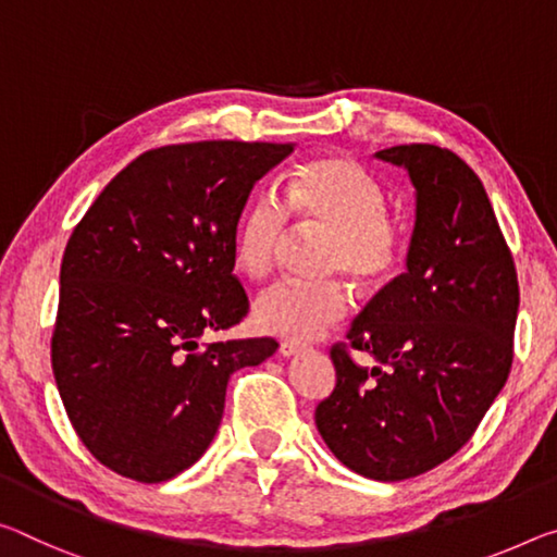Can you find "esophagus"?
Here are the masks:
<instances>
[{
    "label": "esophagus",
    "instance_id": "1",
    "mask_svg": "<svg viewBox=\"0 0 557 557\" xmlns=\"http://www.w3.org/2000/svg\"><path fill=\"white\" fill-rule=\"evenodd\" d=\"M299 351H302V347H299V344H295V342H282L280 349H277V355L289 359V357H297Z\"/></svg>",
    "mask_w": 557,
    "mask_h": 557
}]
</instances>
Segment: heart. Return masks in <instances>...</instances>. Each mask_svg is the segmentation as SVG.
I'll list each match as a JSON object with an SVG mask.
<instances>
[{"mask_svg":"<svg viewBox=\"0 0 557 557\" xmlns=\"http://www.w3.org/2000/svg\"><path fill=\"white\" fill-rule=\"evenodd\" d=\"M389 196L364 165L330 156L307 163L289 178L285 208L268 190L255 193L237 215L231 255L240 275L260 280L287 243V215L299 225L330 233L324 250L326 275H347L361 287H382L404 262V237L389 220ZM351 310L342 280L317 285L277 282L258 295L252 324L258 332L289 342H314Z\"/></svg>","mask_w":557,"mask_h":557,"instance_id":"b5f03b06","label":"heart"}]
</instances>
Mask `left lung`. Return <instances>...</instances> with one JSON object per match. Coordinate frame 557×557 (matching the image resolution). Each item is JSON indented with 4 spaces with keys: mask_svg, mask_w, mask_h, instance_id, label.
Here are the masks:
<instances>
[{
    "mask_svg": "<svg viewBox=\"0 0 557 557\" xmlns=\"http://www.w3.org/2000/svg\"><path fill=\"white\" fill-rule=\"evenodd\" d=\"M417 190L406 270L349 326L351 349L330 355L334 392L314 423L339 461L372 481H404L451 458L496 401L513 361L518 275L483 183L446 148L376 153Z\"/></svg>",
    "mask_w": 557,
    "mask_h": 557,
    "instance_id": "obj_1",
    "label": "left lung"
}]
</instances>
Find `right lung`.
<instances>
[{
    "mask_svg": "<svg viewBox=\"0 0 557 557\" xmlns=\"http://www.w3.org/2000/svg\"><path fill=\"white\" fill-rule=\"evenodd\" d=\"M282 144L202 140L138 156L106 185L61 260L51 369L78 438L140 483L190 469L215 438L227 379L275 339L200 347L247 314L233 227Z\"/></svg>",
    "mask_w": 557,
    "mask_h": 557,
    "instance_id": "add662e5",
    "label": "right lung"
}]
</instances>
